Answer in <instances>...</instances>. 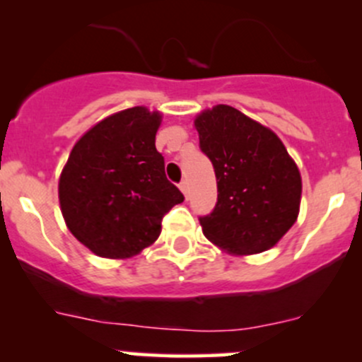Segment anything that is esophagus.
<instances>
[{
  "label": "esophagus",
  "instance_id": "obj_1",
  "mask_svg": "<svg viewBox=\"0 0 362 362\" xmlns=\"http://www.w3.org/2000/svg\"><path fill=\"white\" fill-rule=\"evenodd\" d=\"M178 187H180V191L184 192L185 198H189V182L187 180H182L180 184H178Z\"/></svg>",
  "mask_w": 362,
  "mask_h": 362
}]
</instances>
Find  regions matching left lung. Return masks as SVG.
<instances>
[{
  "instance_id": "left-lung-1",
  "label": "left lung",
  "mask_w": 362,
  "mask_h": 362,
  "mask_svg": "<svg viewBox=\"0 0 362 362\" xmlns=\"http://www.w3.org/2000/svg\"><path fill=\"white\" fill-rule=\"evenodd\" d=\"M214 164L217 203L199 217L204 236L231 254L272 249L298 218L301 175L273 131L228 105L194 120Z\"/></svg>"
}]
</instances>
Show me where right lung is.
I'll use <instances>...</instances> for the list:
<instances>
[{
    "instance_id": "1",
    "label": "right lung",
    "mask_w": 362,
    "mask_h": 362,
    "mask_svg": "<svg viewBox=\"0 0 362 362\" xmlns=\"http://www.w3.org/2000/svg\"><path fill=\"white\" fill-rule=\"evenodd\" d=\"M160 113L134 107L107 117L75 144L59 178L69 231L96 255L131 257L160 235L163 217L184 202L156 148Z\"/></svg>"
}]
</instances>
